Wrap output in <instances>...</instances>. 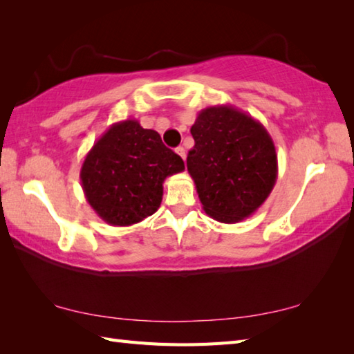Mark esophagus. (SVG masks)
<instances>
[{"instance_id": "34e87169", "label": "esophagus", "mask_w": 354, "mask_h": 354, "mask_svg": "<svg viewBox=\"0 0 354 354\" xmlns=\"http://www.w3.org/2000/svg\"><path fill=\"white\" fill-rule=\"evenodd\" d=\"M176 153L183 158V160L185 161V156H187V153H185V149L184 147H176Z\"/></svg>"}]
</instances>
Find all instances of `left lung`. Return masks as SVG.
I'll return each instance as SVG.
<instances>
[{
  "mask_svg": "<svg viewBox=\"0 0 354 354\" xmlns=\"http://www.w3.org/2000/svg\"><path fill=\"white\" fill-rule=\"evenodd\" d=\"M187 156L204 212L222 223L254 214L272 192L278 162L274 141L259 120L230 104L202 109L190 129Z\"/></svg>",
  "mask_w": 354,
  "mask_h": 354,
  "instance_id": "obj_1",
  "label": "left lung"
}]
</instances>
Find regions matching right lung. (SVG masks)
<instances>
[{"mask_svg": "<svg viewBox=\"0 0 354 354\" xmlns=\"http://www.w3.org/2000/svg\"><path fill=\"white\" fill-rule=\"evenodd\" d=\"M183 170V158L162 145L160 133L129 118L94 142L82 164L80 183L102 221L131 227L160 208L165 178Z\"/></svg>", "mask_w": 354, "mask_h": 354, "instance_id": "obj_1", "label": "right lung"}]
</instances>
